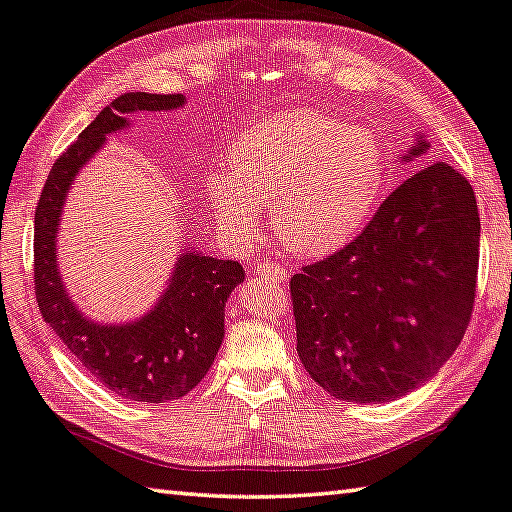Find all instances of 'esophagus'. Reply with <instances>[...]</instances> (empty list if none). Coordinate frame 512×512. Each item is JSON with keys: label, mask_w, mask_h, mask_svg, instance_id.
Returning a JSON list of instances; mask_svg holds the SVG:
<instances>
[{"label": "esophagus", "mask_w": 512, "mask_h": 512, "mask_svg": "<svg viewBox=\"0 0 512 512\" xmlns=\"http://www.w3.org/2000/svg\"><path fill=\"white\" fill-rule=\"evenodd\" d=\"M255 268H257V275L264 277V280H268V282H273V284L286 282L284 266L271 262V259H264V262H259Z\"/></svg>", "instance_id": "1"}]
</instances>
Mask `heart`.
Here are the masks:
<instances>
[{
	"instance_id": "b5f03b06",
	"label": "heart",
	"mask_w": 512,
	"mask_h": 512,
	"mask_svg": "<svg viewBox=\"0 0 512 512\" xmlns=\"http://www.w3.org/2000/svg\"><path fill=\"white\" fill-rule=\"evenodd\" d=\"M230 163L208 179L217 224L248 241L268 206L275 237L297 255L331 253L356 237L387 181L383 143L371 129L311 111L246 129Z\"/></svg>"
}]
</instances>
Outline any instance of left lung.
Returning <instances> with one entry per match:
<instances>
[{
  "instance_id": "obj_1",
  "label": "left lung",
  "mask_w": 512,
  "mask_h": 512,
  "mask_svg": "<svg viewBox=\"0 0 512 512\" xmlns=\"http://www.w3.org/2000/svg\"><path fill=\"white\" fill-rule=\"evenodd\" d=\"M418 141L405 161L425 154ZM479 210L448 163L412 174L369 226L291 277L297 356L324 392L385 403L430 380L459 347L477 291Z\"/></svg>"
}]
</instances>
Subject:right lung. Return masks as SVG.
<instances>
[{"label": "right lung", "mask_w": 512, "mask_h": 512, "mask_svg": "<svg viewBox=\"0 0 512 512\" xmlns=\"http://www.w3.org/2000/svg\"><path fill=\"white\" fill-rule=\"evenodd\" d=\"M183 102L181 94L143 91L116 98L53 163L35 208L33 280L44 322L98 383L138 403L176 401L201 383L224 340L226 300L244 282V268L188 248L150 313L129 324H98L67 295L55 262V237L73 179L107 134L125 129V116L134 111H167Z\"/></svg>", "instance_id": "right-lung-1"}]
</instances>
